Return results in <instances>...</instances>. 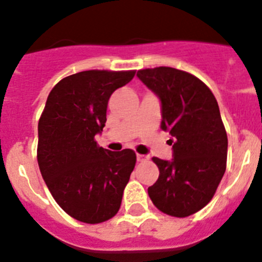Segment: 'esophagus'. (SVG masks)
Segmentation results:
<instances>
[{"instance_id": "esophagus-1", "label": "esophagus", "mask_w": 262, "mask_h": 262, "mask_svg": "<svg viewBox=\"0 0 262 262\" xmlns=\"http://www.w3.org/2000/svg\"><path fill=\"white\" fill-rule=\"evenodd\" d=\"M136 159H138V161L139 163H143V161H147L148 160V157L145 156V155H136Z\"/></svg>"}]
</instances>
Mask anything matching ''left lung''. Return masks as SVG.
I'll use <instances>...</instances> for the list:
<instances>
[{"mask_svg": "<svg viewBox=\"0 0 262 262\" xmlns=\"http://www.w3.org/2000/svg\"><path fill=\"white\" fill-rule=\"evenodd\" d=\"M136 76L160 99V127L173 138V159H152L160 174L148 195L160 211L189 216L211 201L226 172L228 140L219 106L211 90L187 72L159 67Z\"/></svg>", "mask_w": 262, "mask_h": 262, "instance_id": "obj_1", "label": "left lung"}]
</instances>
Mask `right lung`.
Masks as SVG:
<instances>
[{"label": "right lung", "mask_w": 262, "mask_h": 262, "mask_svg": "<svg viewBox=\"0 0 262 262\" xmlns=\"http://www.w3.org/2000/svg\"><path fill=\"white\" fill-rule=\"evenodd\" d=\"M135 71H84L51 90L38 124V164L53 200L72 217L96 224L118 212L136 155L98 147L111 94Z\"/></svg>", "instance_id": "add662e5"}]
</instances>
